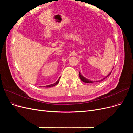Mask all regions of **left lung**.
<instances>
[{"mask_svg":"<svg viewBox=\"0 0 133 133\" xmlns=\"http://www.w3.org/2000/svg\"><path fill=\"white\" fill-rule=\"evenodd\" d=\"M111 73H112V71H111L109 73V74L108 75H107V76H105L104 78H103V79H102L101 80H98V81H92V80H90L89 79H87V78H86L85 77H84V76H83L81 74L79 71V78H80L81 81H83V82H84L85 83H93V82H101V81H102L103 80H104V79H105L107 77H108L111 74Z\"/></svg>","mask_w":133,"mask_h":133,"instance_id":"obj_1","label":"left lung"}]
</instances>
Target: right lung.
Masks as SVG:
<instances>
[{
  "mask_svg": "<svg viewBox=\"0 0 133 133\" xmlns=\"http://www.w3.org/2000/svg\"><path fill=\"white\" fill-rule=\"evenodd\" d=\"M59 79H60V77L59 78V79L56 81V82L55 83H53V84H50V85H46V86H44V87H53V86H54V85H56V84H57L58 83H59Z\"/></svg>",
  "mask_w": 133,
  "mask_h": 133,
  "instance_id": "right-lung-1",
  "label": "right lung"
}]
</instances>
